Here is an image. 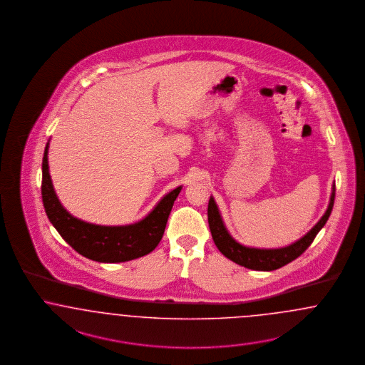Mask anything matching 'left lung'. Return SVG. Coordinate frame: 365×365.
Masks as SVG:
<instances>
[{
    "mask_svg": "<svg viewBox=\"0 0 365 365\" xmlns=\"http://www.w3.org/2000/svg\"><path fill=\"white\" fill-rule=\"evenodd\" d=\"M334 198H336V185H333L330 202H329V206L321 220L303 237H300L299 240H296L294 243H292L289 246H285V247H248V246H243L239 242H236L231 234L228 232V230L222 221V217H221L219 206L216 204L213 197H210L209 205H207L209 228H210L215 245L217 246L220 252L224 257H227L232 262L245 266L251 270L272 272V270H276V269L285 266L287 263L294 261L297 257H300L306 251L307 248L309 247V245L314 242L315 236L324 227V224L330 217L333 205H334Z\"/></svg>",
    "mask_w": 365,
    "mask_h": 365,
    "instance_id": "left-lung-1",
    "label": "left lung"
}]
</instances>
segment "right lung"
I'll return each instance as SVG.
<instances>
[{
	"instance_id": "1",
	"label": "right lung",
	"mask_w": 365,
	"mask_h": 365,
	"mask_svg": "<svg viewBox=\"0 0 365 365\" xmlns=\"http://www.w3.org/2000/svg\"><path fill=\"white\" fill-rule=\"evenodd\" d=\"M48 143L42 161V201L46 215L62 239L88 259L103 263L126 262L152 252L160 243L167 220L182 186L165 194L137 222L128 225H98L72 216L62 204L48 173Z\"/></svg>"
}]
</instances>
